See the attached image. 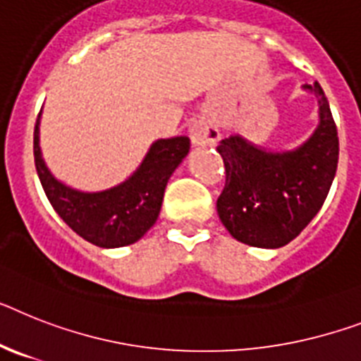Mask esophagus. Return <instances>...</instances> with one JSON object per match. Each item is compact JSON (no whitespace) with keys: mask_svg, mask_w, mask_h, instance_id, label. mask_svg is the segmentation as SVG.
<instances>
[{"mask_svg":"<svg viewBox=\"0 0 361 361\" xmlns=\"http://www.w3.org/2000/svg\"><path fill=\"white\" fill-rule=\"evenodd\" d=\"M190 140H192V144L197 145V147H210V145L217 144V140H219V129L214 125L212 120L202 118V120H197L192 127H190Z\"/></svg>","mask_w":361,"mask_h":361,"instance_id":"obj_1","label":"esophagus"}]
</instances>
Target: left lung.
Returning <instances> with one entry per match:
<instances>
[{"mask_svg":"<svg viewBox=\"0 0 361 361\" xmlns=\"http://www.w3.org/2000/svg\"><path fill=\"white\" fill-rule=\"evenodd\" d=\"M319 103V125L300 147L273 153L241 136L221 140L225 188L217 214L232 238L252 247L290 243L323 207L338 169V127L319 82L305 85Z\"/></svg>","mask_w":361,"mask_h":361,"instance_id":"1","label":"left lung"}]
</instances>
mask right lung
Here are the masks:
<instances>
[{
    "label": "right lung",
    "mask_w": 361,
    "mask_h": 361,
    "mask_svg": "<svg viewBox=\"0 0 361 361\" xmlns=\"http://www.w3.org/2000/svg\"><path fill=\"white\" fill-rule=\"evenodd\" d=\"M40 114L35 125V166L47 199L62 221L97 247L130 245L153 227L169 177L190 151V138L157 140L140 168L125 183L103 192H79L62 184L47 169L40 151Z\"/></svg>",
    "instance_id": "obj_1"
}]
</instances>
